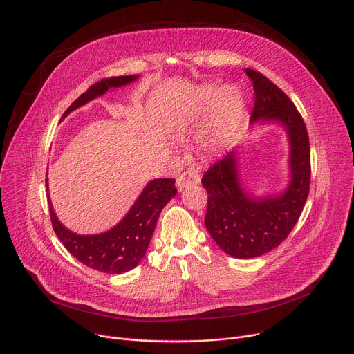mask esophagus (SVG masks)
<instances>
[{"label":"esophagus","instance_id":"esophagus-1","mask_svg":"<svg viewBox=\"0 0 354 354\" xmlns=\"http://www.w3.org/2000/svg\"><path fill=\"white\" fill-rule=\"evenodd\" d=\"M199 182H201V176H199L198 174L187 171V172H183V174L176 179V186H178V189L182 191L183 187H189V186H192V185H198Z\"/></svg>","mask_w":354,"mask_h":354}]
</instances>
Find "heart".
<instances>
[{
	"label": "heart",
	"mask_w": 354,
	"mask_h": 354,
	"mask_svg": "<svg viewBox=\"0 0 354 354\" xmlns=\"http://www.w3.org/2000/svg\"><path fill=\"white\" fill-rule=\"evenodd\" d=\"M216 100V111L214 128H212V139L215 144H225L232 138L234 128H236L243 111V100L236 88L226 86L216 97L214 89H206L203 93V104ZM205 112L202 104L195 105L183 112L182 122L185 127L196 125Z\"/></svg>",
	"instance_id": "obj_1"
}]
</instances>
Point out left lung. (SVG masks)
I'll return each mask as SVG.
<instances>
[{"instance_id": "1", "label": "left lung", "mask_w": 354, "mask_h": 354, "mask_svg": "<svg viewBox=\"0 0 354 354\" xmlns=\"http://www.w3.org/2000/svg\"><path fill=\"white\" fill-rule=\"evenodd\" d=\"M245 73L254 89L250 124L279 122L288 132L290 180L279 195L250 196L241 183L234 151L205 172L206 229L223 252L238 259L262 256L283 242L299 221L310 187V144L301 115L263 74L250 68Z\"/></svg>"}]
</instances>
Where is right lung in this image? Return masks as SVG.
Masks as SVG:
<instances>
[{
    "mask_svg": "<svg viewBox=\"0 0 354 354\" xmlns=\"http://www.w3.org/2000/svg\"><path fill=\"white\" fill-rule=\"evenodd\" d=\"M135 80H138V75L101 80L89 86L85 93L71 104L62 118L93 98L104 95L109 88H120L133 82ZM45 185L48 186V179H45ZM176 192L175 179L162 178L151 180L145 186V189L140 192L125 218L108 232L100 234H77L66 229L58 221L48 196L53 227L58 239L77 261L93 270L109 274H121L133 269L142 261L160 212L176 195Z\"/></svg>",
    "mask_w": 354,
    "mask_h": 354,
    "instance_id": "right-lung-1",
    "label": "right lung"
}]
</instances>
